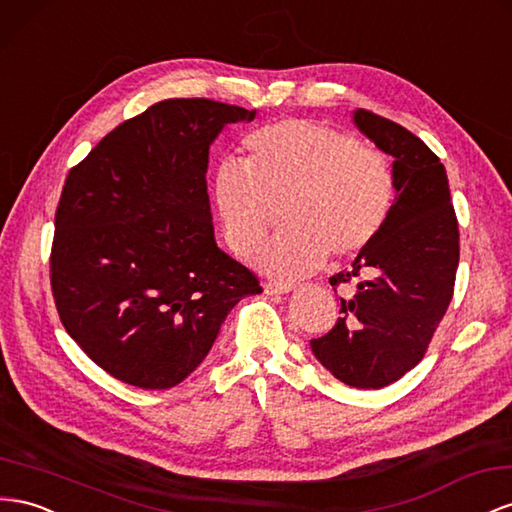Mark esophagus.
Instances as JSON below:
<instances>
[{
  "label": "esophagus",
  "mask_w": 512,
  "mask_h": 512,
  "mask_svg": "<svg viewBox=\"0 0 512 512\" xmlns=\"http://www.w3.org/2000/svg\"><path fill=\"white\" fill-rule=\"evenodd\" d=\"M295 286L293 284H282V282H267L265 284V293L267 295H286L293 290Z\"/></svg>",
  "instance_id": "esophagus-1"
}]
</instances>
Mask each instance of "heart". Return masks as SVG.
Here are the masks:
<instances>
[{
    "instance_id": "1",
    "label": "heart",
    "mask_w": 512,
    "mask_h": 512,
    "mask_svg": "<svg viewBox=\"0 0 512 512\" xmlns=\"http://www.w3.org/2000/svg\"><path fill=\"white\" fill-rule=\"evenodd\" d=\"M243 146L247 161L215 165L211 204L237 256L256 250L284 204L286 230L256 254L262 271L290 280L319 271L327 256L353 258L390 219L394 165L347 131L290 118L252 131Z\"/></svg>"
}]
</instances>
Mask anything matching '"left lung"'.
Here are the masks:
<instances>
[{"mask_svg": "<svg viewBox=\"0 0 512 512\" xmlns=\"http://www.w3.org/2000/svg\"><path fill=\"white\" fill-rule=\"evenodd\" d=\"M353 120L394 157L396 200L375 243L329 278L353 290L340 297L336 325L310 347L342 383L379 390L420 362L444 319L459 267V224L446 168L420 137L368 109Z\"/></svg>", "mask_w": 512, "mask_h": 512, "instance_id": "left-lung-1", "label": "left lung"}]
</instances>
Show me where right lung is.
<instances>
[{"instance_id":"obj_1","label":"right lung","mask_w":512,"mask_h":512,"mask_svg":"<svg viewBox=\"0 0 512 512\" xmlns=\"http://www.w3.org/2000/svg\"><path fill=\"white\" fill-rule=\"evenodd\" d=\"M254 116L211 99L161 101L68 172L49 260L55 308L118 381L174 388L209 355L228 312L262 293L217 247L206 193L213 140Z\"/></svg>"}]
</instances>
